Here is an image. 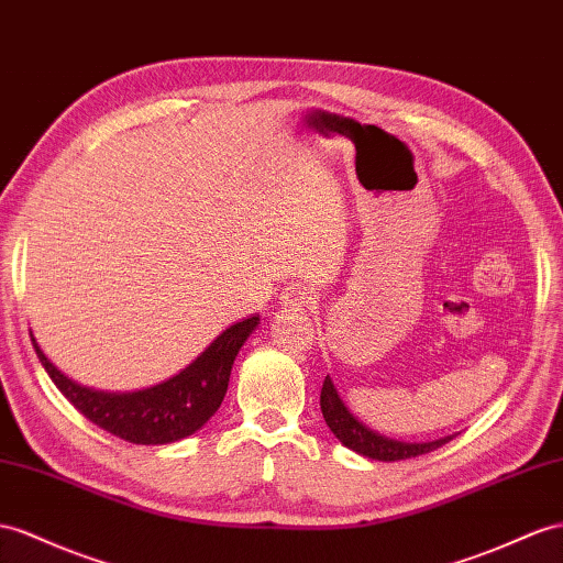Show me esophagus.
Returning <instances> with one entry per match:
<instances>
[{
  "label": "esophagus",
  "mask_w": 563,
  "mask_h": 563,
  "mask_svg": "<svg viewBox=\"0 0 563 563\" xmlns=\"http://www.w3.org/2000/svg\"><path fill=\"white\" fill-rule=\"evenodd\" d=\"M309 299H311V295H309L307 287L299 285V283H292V285L285 287V292L280 297V305L285 309H290V311H299V309H305L309 305Z\"/></svg>",
  "instance_id": "obj_1"
}]
</instances>
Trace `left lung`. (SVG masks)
I'll list each match as a JSON object with an SVG mask.
<instances>
[{
    "mask_svg": "<svg viewBox=\"0 0 563 563\" xmlns=\"http://www.w3.org/2000/svg\"><path fill=\"white\" fill-rule=\"evenodd\" d=\"M321 411H323V419H325L328 428L333 430V435L344 446H350L352 452L368 456V459H376V461L413 459V456H421V454L438 450V446L454 440V435H446V438L432 440V442H399V440H390V438L380 435V432L366 428L347 407H344V401L340 399L330 376H325V380H323Z\"/></svg>",
    "mask_w": 563,
    "mask_h": 563,
    "instance_id": "1",
    "label": "left lung"
}]
</instances>
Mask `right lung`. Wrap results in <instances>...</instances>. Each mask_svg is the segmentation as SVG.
Returning a JSON list of instances; mask_svg holds the SVG:
<instances>
[{
  "instance_id": "obj_1",
  "label": "right lung",
  "mask_w": 563,
  "mask_h": 563,
  "mask_svg": "<svg viewBox=\"0 0 563 563\" xmlns=\"http://www.w3.org/2000/svg\"><path fill=\"white\" fill-rule=\"evenodd\" d=\"M256 325L258 316H250L225 328L190 366L137 393H102L78 385L49 362L35 338L31 340L52 383L85 419L125 442L168 444L192 435L219 411L228 390L230 368Z\"/></svg>"
}]
</instances>
